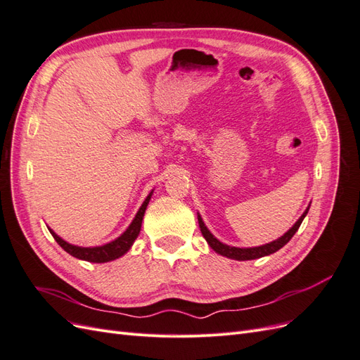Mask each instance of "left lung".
Wrapping results in <instances>:
<instances>
[{
  "label": "left lung",
  "instance_id": "8db88e82",
  "mask_svg": "<svg viewBox=\"0 0 360 360\" xmlns=\"http://www.w3.org/2000/svg\"><path fill=\"white\" fill-rule=\"evenodd\" d=\"M308 210H309V207L299 217V221L294 224L284 236H281L278 240L270 242V243L263 245V246H257V248H234V246H228V245L217 240V238L209 230H207V226L204 225L200 214H198V224H200V228H201V233H202L204 238L207 240V243L210 245V248L214 250V252H217L219 255H224L226 258H231V259L246 261V259H255V258L270 255V254L276 252V250H279L284 245H287L291 240V237L296 234V231L299 230V226H300L302 221L304 219V216L308 214Z\"/></svg>",
  "mask_w": 360,
  "mask_h": 360
}]
</instances>
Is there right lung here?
<instances>
[{"mask_svg":"<svg viewBox=\"0 0 360 360\" xmlns=\"http://www.w3.org/2000/svg\"><path fill=\"white\" fill-rule=\"evenodd\" d=\"M151 193H153V192L148 193V197L146 198L143 205L139 207L135 219L132 221V224L129 225L127 230L118 238H115L114 242H110V243H106L103 246H96V248L75 246V245L68 243L66 240H63V238L53 233L51 228H48V230L51 231L52 237L56 238V242L72 257L84 259V261H90V263H108V261H112L115 258H120L122 255H124L127 250L130 249V246L134 245L135 238L138 237V234L141 231V224H143V217H144L146 209L148 205V201L151 198Z\"/></svg>","mask_w":360,"mask_h":360,"instance_id":"1","label":"right lung"}]
</instances>
